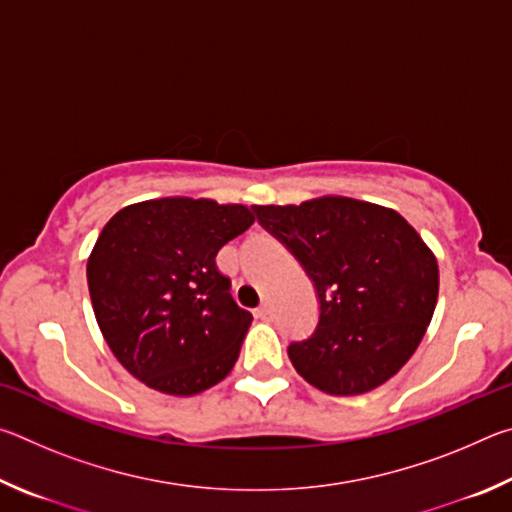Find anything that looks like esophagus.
Wrapping results in <instances>:
<instances>
[{
    "instance_id": "34e87169",
    "label": "esophagus",
    "mask_w": 512,
    "mask_h": 512,
    "mask_svg": "<svg viewBox=\"0 0 512 512\" xmlns=\"http://www.w3.org/2000/svg\"><path fill=\"white\" fill-rule=\"evenodd\" d=\"M255 316H257V318H262V320H268V318H271V305H268V302H264L262 307H257Z\"/></svg>"
}]
</instances>
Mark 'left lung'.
<instances>
[{"label": "left lung", "mask_w": 512, "mask_h": 512, "mask_svg": "<svg viewBox=\"0 0 512 512\" xmlns=\"http://www.w3.org/2000/svg\"><path fill=\"white\" fill-rule=\"evenodd\" d=\"M314 282V334L289 345L300 377L329 395L384 384L418 348L438 300V262L395 210L345 196L253 205Z\"/></svg>", "instance_id": "1"}]
</instances>
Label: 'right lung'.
<instances>
[{
	"label": "right lung",
	"mask_w": 512,
	"mask_h": 512,
	"mask_svg": "<svg viewBox=\"0 0 512 512\" xmlns=\"http://www.w3.org/2000/svg\"><path fill=\"white\" fill-rule=\"evenodd\" d=\"M255 223L246 205L158 198L103 225L88 259L92 309L112 354L167 395H196L235 366L253 314L214 257Z\"/></svg>",
	"instance_id": "add662e5"
}]
</instances>
